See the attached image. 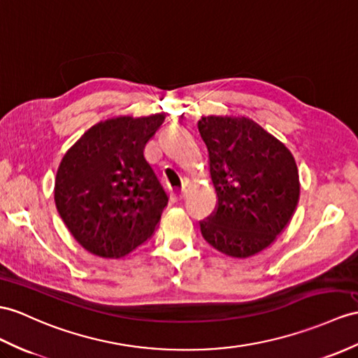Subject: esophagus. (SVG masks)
<instances>
[{
  "instance_id": "esophagus-1",
  "label": "esophagus",
  "mask_w": 358,
  "mask_h": 358,
  "mask_svg": "<svg viewBox=\"0 0 358 358\" xmlns=\"http://www.w3.org/2000/svg\"><path fill=\"white\" fill-rule=\"evenodd\" d=\"M184 197H185V189L182 188V189L178 191V193H173L171 194V202L173 203H179V202H182V200H184Z\"/></svg>"
}]
</instances>
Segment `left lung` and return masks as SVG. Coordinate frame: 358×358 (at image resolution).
<instances>
[{"instance_id":"obj_1","label":"left lung","mask_w":358,"mask_h":358,"mask_svg":"<svg viewBox=\"0 0 358 358\" xmlns=\"http://www.w3.org/2000/svg\"><path fill=\"white\" fill-rule=\"evenodd\" d=\"M197 127L219 197L200 231L226 255L254 257L273 245L298 206L301 185L293 155L248 117H202Z\"/></svg>"}]
</instances>
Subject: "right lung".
<instances>
[{
    "label": "right lung",
    "instance_id": "1",
    "mask_svg": "<svg viewBox=\"0 0 358 358\" xmlns=\"http://www.w3.org/2000/svg\"><path fill=\"white\" fill-rule=\"evenodd\" d=\"M164 120V113L108 118L65 153L56 174V206L91 254L120 259L158 228L169 196L145 161L144 147Z\"/></svg>",
    "mask_w": 358,
    "mask_h": 358
}]
</instances>
